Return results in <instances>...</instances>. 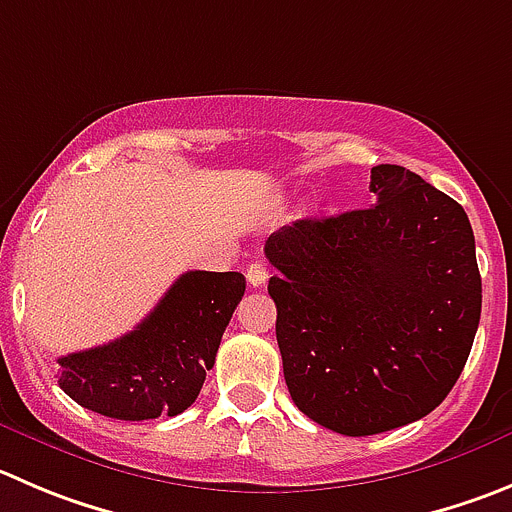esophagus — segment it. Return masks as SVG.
Returning a JSON list of instances; mask_svg holds the SVG:
<instances>
[{
  "mask_svg": "<svg viewBox=\"0 0 512 512\" xmlns=\"http://www.w3.org/2000/svg\"><path fill=\"white\" fill-rule=\"evenodd\" d=\"M246 281L253 286V289H259L269 281V269H266L264 261H253L251 266L246 269Z\"/></svg>",
  "mask_w": 512,
  "mask_h": 512,
  "instance_id": "1",
  "label": "esophagus"
}]
</instances>
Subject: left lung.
I'll use <instances>...</instances> for the list:
<instances>
[{"mask_svg":"<svg viewBox=\"0 0 512 512\" xmlns=\"http://www.w3.org/2000/svg\"><path fill=\"white\" fill-rule=\"evenodd\" d=\"M377 203L304 218L266 241L276 342L294 405L364 437L430 415L480 324L475 236L457 201L402 165L372 168Z\"/></svg>","mask_w":512,"mask_h":512,"instance_id":"left-lung-1","label":"left lung"}]
</instances>
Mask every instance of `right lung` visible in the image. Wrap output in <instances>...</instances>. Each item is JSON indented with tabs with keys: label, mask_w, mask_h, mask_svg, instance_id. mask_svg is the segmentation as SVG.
Wrapping results in <instances>:
<instances>
[{
	"label": "right lung",
	"mask_w": 512,
	"mask_h": 512,
	"mask_svg": "<svg viewBox=\"0 0 512 512\" xmlns=\"http://www.w3.org/2000/svg\"><path fill=\"white\" fill-rule=\"evenodd\" d=\"M243 291L238 271H188L133 332L57 359V382L113 420L180 415L196 402Z\"/></svg>",
	"instance_id": "right-lung-1"
}]
</instances>
